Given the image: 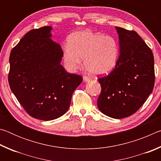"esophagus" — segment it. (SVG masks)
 <instances>
[{
	"mask_svg": "<svg viewBox=\"0 0 161 161\" xmlns=\"http://www.w3.org/2000/svg\"><path fill=\"white\" fill-rule=\"evenodd\" d=\"M83 80L84 82H88L90 80V78L89 77H87V76H83Z\"/></svg>",
	"mask_w": 161,
	"mask_h": 161,
	"instance_id": "1",
	"label": "esophagus"
}]
</instances>
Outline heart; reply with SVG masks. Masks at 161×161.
<instances>
[{"label":"heart","instance_id":"1","mask_svg":"<svg viewBox=\"0 0 161 161\" xmlns=\"http://www.w3.org/2000/svg\"><path fill=\"white\" fill-rule=\"evenodd\" d=\"M119 48L116 40L100 32L81 31L69 37L63 48L62 58L69 71L80 67L81 59L86 70L93 75H104L116 66Z\"/></svg>","mask_w":161,"mask_h":161}]
</instances>
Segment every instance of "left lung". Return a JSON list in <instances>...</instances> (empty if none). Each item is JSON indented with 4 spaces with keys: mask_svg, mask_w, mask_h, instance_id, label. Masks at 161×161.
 <instances>
[{
    "mask_svg": "<svg viewBox=\"0 0 161 161\" xmlns=\"http://www.w3.org/2000/svg\"><path fill=\"white\" fill-rule=\"evenodd\" d=\"M120 54L115 68L98 81L102 91L99 109L113 119L136 112L153 89L154 58L151 49L135 31L116 27Z\"/></svg>",
    "mask_w": 161,
    "mask_h": 161,
    "instance_id": "left-lung-1",
    "label": "left lung"
}]
</instances>
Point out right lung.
Masks as SVG:
<instances>
[{"instance_id":"right-lung-1","label":"right lung","mask_w":161,"mask_h":161,"mask_svg":"<svg viewBox=\"0 0 161 161\" xmlns=\"http://www.w3.org/2000/svg\"><path fill=\"white\" fill-rule=\"evenodd\" d=\"M52 27L26 33L10 54L8 82L30 116L42 121L62 116L69 107L73 92L82 81L60 64V45L51 39Z\"/></svg>"}]
</instances>
